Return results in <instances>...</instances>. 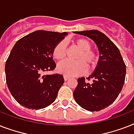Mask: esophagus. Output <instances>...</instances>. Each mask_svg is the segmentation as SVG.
I'll list each match as a JSON object with an SVG mask.
<instances>
[{"mask_svg": "<svg viewBox=\"0 0 134 134\" xmlns=\"http://www.w3.org/2000/svg\"><path fill=\"white\" fill-rule=\"evenodd\" d=\"M69 79V76H64V80H65V81H67V80Z\"/></svg>", "mask_w": 134, "mask_h": 134, "instance_id": "1", "label": "esophagus"}]
</instances>
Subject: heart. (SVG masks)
<instances>
[{
    "label": "heart",
    "mask_w": 134,
    "mask_h": 134,
    "mask_svg": "<svg viewBox=\"0 0 134 134\" xmlns=\"http://www.w3.org/2000/svg\"><path fill=\"white\" fill-rule=\"evenodd\" d=\"M76 45L79 48L80 52L76 55L77 60H65L59 63L57 70L59 73L67 76H74L84 73L86 66L93 68L97 63V55L91 49V44L86 39L80 38L76 40ZM67 54V44L65 40L60 41L53 50V55L57 60H62Z\"/></svg>",
    "instance_id": "obj_1"
}]
</instances>
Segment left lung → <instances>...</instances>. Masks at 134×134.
I'll list each match as a JSON object with an SVG mask.
<instances>
[{
    "mask_svg": "<svg viewBox=\"0 0 134 134\" xmlns=\"http://www.w3.org/2000/svg\"><path fill=\"white\" fill-rule=\"evenodd\" d=\"M95 42L99 52L97 65L88 80L78 79V85L74 91L76 102L89 111H99L115 102L125 83L126 65L120 50L103 32L90 30L76 31Z\"/></svg>",
    "mask_w": 134,
    "mask_h": 134,
    "instance_id": "obj_1",
    "label": "left lung"
}]
</instances>
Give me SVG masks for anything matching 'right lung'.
Returning <instances> with one entry per match:
<instances>
[{"label":"right lung","instance_id":"obj_1","mask_svg":"<svg viewBox=\"0 0 134 134\" xmlns=\"http://www.w3.org/2000/svg\"><path fill=\"white\" fill-rule=\"evenodd\" d=\"M67 35L37 30L16 42L5 63V76L10 93L21 106L37 110L55 100L63 76L44 72L55 69L53 50Z\"/></svg>","mask_w":134,"mask_h":134}]
</instances>
